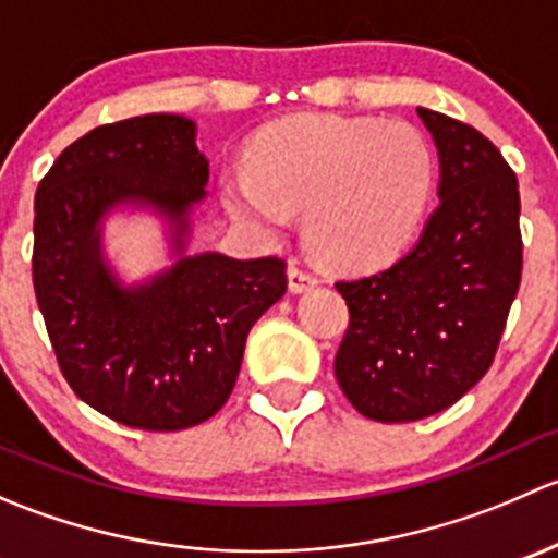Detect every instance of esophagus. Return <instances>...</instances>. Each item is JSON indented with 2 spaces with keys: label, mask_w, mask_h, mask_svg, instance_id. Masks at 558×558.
<instances>
[{
  "label": "esophagus",
  "mask_w": 558,
  "mask_h": 558,
  "mask_svg": "<svg viewBox=\"0 0 558 558\" xmlns=\"http://www.w3.org/2000/svg\"><path fill=\"white\" fill-rule=\"evenodd\" d=\"M315 286H318V278H315L311 269L302 267L300 262L289 264V289L294 294H305V291L315 289Z\"/></svg>",
  "instance_id": "obj_1"
}]
</instances>
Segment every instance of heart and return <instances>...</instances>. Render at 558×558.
Masks as SVG:
<instances>
[{
	"label": "heart",
	"mask_w": 558,
	"mask_h": 558,
	"mask_svg": "<svg viewBox=\"0 0 558 558\" xmlns=\"http://www.w3.org/2000/svg\"><path fill=\"white\" fill-rule=\"evenodd\" d=\"M247 172L223 178L227 207L258 232L302 213L320 262L369 269L391 262L418 229L435 185V154L408 121L294 116L253 140Z\"/></svg>",
	"instance_id": "heart-1"
}]
</instances>
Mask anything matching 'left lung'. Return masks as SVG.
<instances>
[{"label":"left lung","mask_w":558,"mask_h":558,"mask_svg":"<svg viewBox=\"0 0 558 558\" xmlns=\"http://www.w3.org/2000/svg\"><path fill=\"white\" fill-rule=\"evenodd\" d=\"M440 154V205L418 243L380 272L337 280L348 329L335 375L384 424L435 415L492 367L519 294V180L477 129L418 107Z\"/></svg>","instance_id":"8db88e82"}]
</instances>
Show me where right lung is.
<instances>
[{"label":"right lung","mask_w":558,"mask_h":558,"mask_svg":"<svg viewBox=\"0 0 558 558\" xmlns=\"http://www.w3.org/2000/svg\"><path fill=\"white\" fill-rule=\"evenodd\" d=\"M210 167L183 116L126 118L66 145L35 194L32 280L61 375L123 426L180 432L223 408L245 337L286 294L278 256L180 258L170 272L121 289L99 253L112 205H154L185 229Z\"/></svg>","instance_id":"obj_1"}]
</instances>
